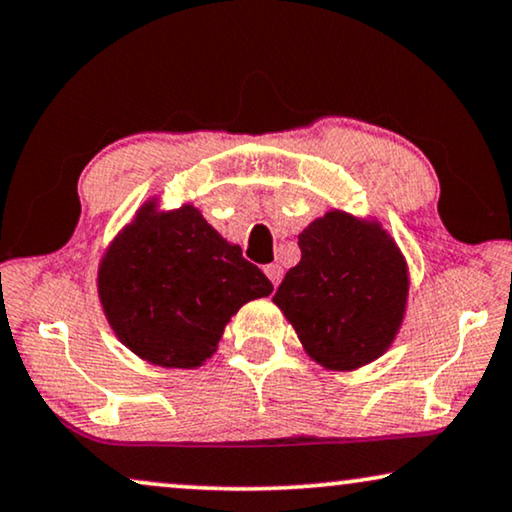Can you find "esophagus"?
Here are the masks:
<instances>
[{
    "mask_svg": "<svg viewBox=\"0 0 512 512\" xmlns=\"http://www.w3.org/2000/svg\"><path fill=\"white\" fill-rule=\"evenodd\" d=\"M265 275H268L272 286H277L279 282H282L284 268H282V265H279V263H270V265H265Z\"/></svg>",
    "mask_w": 512,
    "mask_h": 512,
    "instance_id": "obj_1",
    "label": "esophagus"
}]
</instances>
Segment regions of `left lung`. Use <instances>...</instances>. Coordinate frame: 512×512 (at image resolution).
<instances>
[{"label": "left lung", "mask_w": 512, "mask_h": 512, "mask_svg": "<svg viewBox=\"0 0 512 512\" xmlns=\"http://www.w3.org/2000/svg\"><path fill=\"white\" fill-rule=\"evenodd\" d=\"M300 263L272 298L310 359L356 370L387 352L401 331L410 272L377 219L331 209L298 235Z\"/></svg>", "instance_id": "8db88e82"}]
</instances>
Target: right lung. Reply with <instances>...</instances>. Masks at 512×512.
<instances>
[{"mask_svg":"<svg viewBox=\"0 0 512 512\" xmlns=\"http://www.w3.org/2000/svg\"><path fill=\"white\" fill-rule=\"evenodd\" d=\"M272 293L270 279L242 258L191 202L163 212L146 200L109 242L97 296L116 338L160 368H198L219 347L244 303Z\"/></svg>","mask_w":512,"mask_h":512,"instance_id":"obj_1","label":"right lung"}]
</instances>
